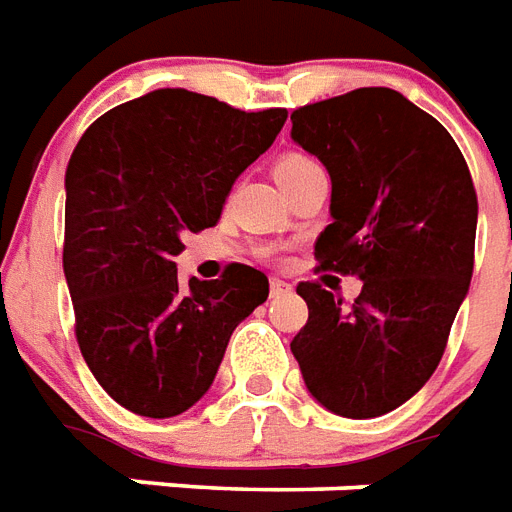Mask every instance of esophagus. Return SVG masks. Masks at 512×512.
<instances>
[{"mask_svg":"<svg viewBox=\"0 0 512 512\" xmlns=\"http://www.w3.org/2000/svg\"><path fill=\"white\" fill-rule=\"evenodd\" d=\"M290 284L282 282V279H271V290H268V295L271 298H282V295H290Z\"/></svg>","mask_w":512,"mask_h":512,"instance_id":"1","label":"esophagus"}]
</instances>
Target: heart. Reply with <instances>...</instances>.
Wrapping results in <instances>:
<instances>
[{
    "instance_id": "1",
    "label": "heart",
    "mask_w": 512,
    "mask_h": 512,
    "mask_svg": "<svg viewBox=\"0 0 512 512\" xmlns=\"http://www.w3.org/2000/svg\"><path fill=\"white\" fill-rule=\"evenodd\" d=\"M317 169H322L319 161H314L306 152H287V155H282V158L276 161V166H273V177H276V182L284 187L303 177V174H311V171Z\"/></svg>"
}]
</instances>
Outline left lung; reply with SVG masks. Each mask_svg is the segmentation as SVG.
Masks as SVG:
<instances>
[{"label": "left lung", "instance_id": "8db88e82", "mask_svg": "<svg viewBox=\"0 0 512 512\" xmlns=\"http://www.w3.org/2000/svg\"><path fill=\"white\" fill-rule=\"evenodd\" d=\"M290 120L333 182V222L314 257L322 271L362 279L351 306L300 282L308 322L290 349L327 411L373 419L440 365L473 276L478 195L451 134L392 88H357Z\"/></svg>", "mask_w": 512, "mask_h": 512}]
</instances>
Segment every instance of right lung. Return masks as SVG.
<instances>
[{
    "label": "right lung",
    "instance_id": "add662e5",
    "mask_svg": "<svg viewBox=\"0 0 512 512\" xmlns=\"http://www.w3.org/2000/svg\"><path fill=\"white\" fill-rule=\"evenodd\" d=\"M287 109L244 112L212 96L161 88L109 109L66 169L64 273L74 335L115 403L169 419L212 386L241 319L268 279L225 265L179 287L187 230L217 225L233 182L273 144Z\"/></svg>",
    "mask_w": 512,
    "mask_h": 512
}]
</instances>
